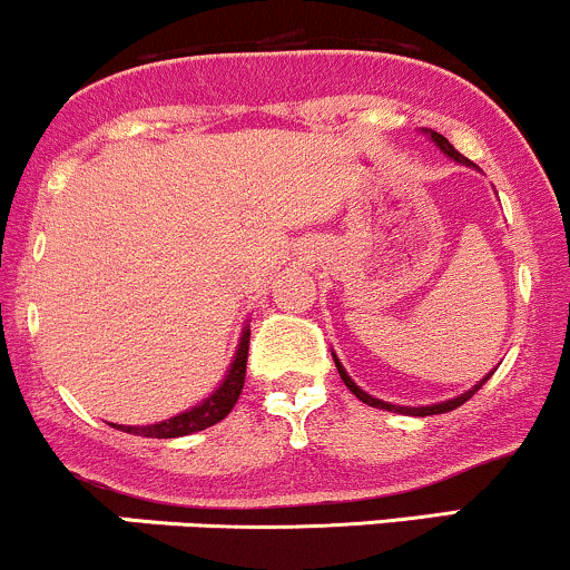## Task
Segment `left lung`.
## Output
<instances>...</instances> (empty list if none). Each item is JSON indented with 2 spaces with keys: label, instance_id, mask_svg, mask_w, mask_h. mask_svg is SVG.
<instances>
[{
  "label": "left lung",
  "instance_id": "obj_1",
  "mask_svg": "<svg viewBox=\"0 0 570 570\" xmlns=\"http://www.w3.org/2000/svg\"><path fill=\"white\" fill-rule=\"evenodd\" d=\"M432 140H434V144H438V146H440V149H443V151H445V155H449V157H454V160H456V163H462V165H473V163H470V160H468V157H462V155H459V151L454 149V146H451V144H449V138H443V136H440V132H432ZM334 361H336V358H334ZM336 370H340V377H342V381H345V385H347V389H351V391H353V394H356V396H358V400H361V402H364V405H372V407H381V410H394V413H405V415H438V413H449V410H456L459 405H464V402H468V400H470V396H473V394H475V391H479V389H481V385L489 381V377H492V372H489V375H487V377H483V381H481L479 385H475V389L464 391V394H462V396H456V400H449V402H440V405H430V407H396V405H389V402H381V400H375V396L364 394V391H361V389H358V385H356V383H353V381H351V377H347V372H345V370H342V364H340V361H336Z\"/></svg>",
  "mask_w": 570,
  "mask_h": 570
}]
</instances>
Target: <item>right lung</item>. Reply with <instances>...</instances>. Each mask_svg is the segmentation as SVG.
<instances>
[{"mask_svg": "<svg viewBox=\"0 0 570 570\" xmlns=\"http://www.w3.org/2000/svg\"><path fill=\"white\" fill-rule=\"evenodd\" d=\"M247 351H249V328H244L228 377H225V383L214 391L209 400L200 402V405L187 410V413L174 415V419H168V421H160V424L116 426V430L140 434V438H181V434L200 432V430H206V426H214L217 421H223L230 410H234L238 394H242L244 372H247Z\"/></svg>", "mask_w": 570, "mask_h": 570, "instance_id": "1", "label": "right lung"}]
</instances>
